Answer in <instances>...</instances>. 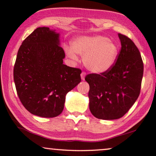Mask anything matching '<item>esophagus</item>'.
<instances>
[{
  "label": "esophagus",
  "instance_id": "esophagus-1",
  "mask_svg": "<svg viewBox=\"0 0 156 156\" xmlns=\"http://www.w3.org/2000/svg\"><path fill=\"white\" fill-rule=\"evenodd\" d=\"M85 76H86V73L85 72H82L81 73V75H80V77H81V79L83 80H84V78H85Z\"/></svg>",
  "mask_w": 156,
  "mask_h": 156
}]
</instances>
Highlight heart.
<instances>
[{"instance_id":"b5f03b06","label":"heart","mask_w":156,"mask_h":156,"mask_svg":"<svg viewBox=\"0 0 156 156\" xmlns=\"http://www.w3.org/2000/svg\"><path fill=\"white\" fill-rule=\"evenodd\" d=\"M66 54L73 61L78 60L76 54L83 56L86 68L95 73H103L114 66L118 56V48L108 38L101 35L81 36L72 42V48Z\"/></svg>"}]
</instances>
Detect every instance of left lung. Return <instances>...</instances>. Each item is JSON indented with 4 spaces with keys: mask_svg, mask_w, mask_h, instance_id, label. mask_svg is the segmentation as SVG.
I'll use <instances>...</instances> for the list:
<instances>
[{
    "mask_svg": "<svg viewBox=\"0 0 156 156\" xmlns=\"http://www.w3.org/2000/svg\"><path fill=\"white\" fill-rule=\"evenodd\" d=\"M121 49L114 66L108 72L87 75L89 84V109L104 120L122 117L138 98L143 76L139 50L127 37L118 34Z\"/></svg>",
    "mask_w": 156,
    "mask_h": 156,
    "instance_id": "obj_1",
    "label": "left lung"
}]
</instances>
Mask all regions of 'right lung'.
<instances>
[{
    "mask_svg": "<svg viewBox=\"0 0 156 156\" xmlns=\"http://www.w3.org/2000/svg\"><path fill=\"white\" fill-rule=\"evenodd\" d=\"M60 34L39 27L22 42L13 69L17 93L25 108L41 117L63 112L67 93L80 83V69L63 64Z\"/></svg>",
    "mask_w": 156,
    "mask_h": 156,
    "instance_id": "obj_1",
    "label": "right lung"
}]
</instances>
